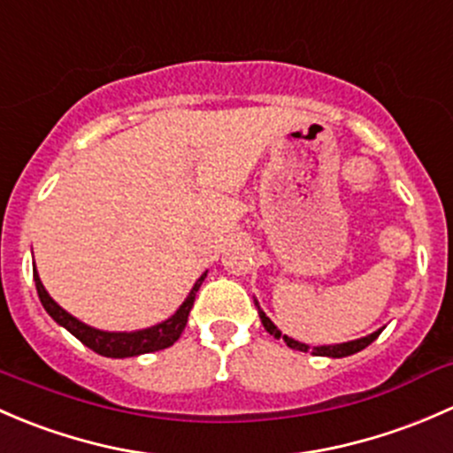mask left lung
I'll use <instances>...</instances> for the list:
<instances>
[{"instance_id": "1", "label": "left lung", "mask_w": 453, "mask_h": 453, "mask_svg": "<svg viewBox=\"0 0 453 453\" xmlns=\"http://www.w3.org/2000/svg\"><path fill=\"white\" fill-rule=\"evenodd\" d=\"M255 305H257V311H259V319H261V325H264V329L268 331L270 335H274V338H283V342L288 344L290 349H295V351H303V353H311V356H320V357H347V356H353V353L362 351V349H366L368 344L372 342V340H377V335L384 331V327L372 331V334L365 335V338H357V340H349V342H340V344H320V347H310V344L305 342H298V340L290 338V335L281 334L279 331L277 325L273 323V320L265 316V311L261 310L257 298H255Z\"/></svg>"}]
</instances>
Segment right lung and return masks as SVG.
Instances as JSON below:
<instances>
[{
    "label": "right lung",
    "instance_id": "add662e5",
    "mask_svg": "<svg viewBox=\"0 0 453 453\" xmlns=\"http://www.w3.org/2000/svg\"><path fill=\"white\" fill-rule=\"evenodd\" d=\"M204 277L207 273L200 274L196 279L194 288L189 290L188 298L179 305V310L170 316V319L161 320V323L152 325V327L146 329H137V331H104V329H96L91 325L82 323L78 320L76 316L69 314L67 310L58 305L52 296L48 295L45 286L41 283L39 273H36V265H35V283H36V292H39L41 298V305L45 307L50 316L65 327L72 335H76L85 347L91 349V351L100 353L104 357H134V356H143V353H152V351H161V349L172 347L176 340L180 338L183 334L185 325H188V316L192 311L194 305V298L198 288L203 286Z\"/></svg>",
    "mask_w": 453,
    "mask_h": 453
}]
</instances>
